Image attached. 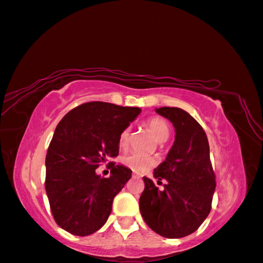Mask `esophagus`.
Segmentation results:
<instances>
[{"instance_id": "34e87169", "label": "esophagus", "mask_w": 263, "mask_h": 263, "mask_svg": "<svg viewBox=\"0 0 263 263\" xmlns=\"http://www.w3.org/2000/svg\"><path fill=\"white\" fill-rule=\"evenodd\" d=\"M132 177H133V179H142V175H140V174H138V173L133 172L132 173Z\"/></svg>"}]
</instances>
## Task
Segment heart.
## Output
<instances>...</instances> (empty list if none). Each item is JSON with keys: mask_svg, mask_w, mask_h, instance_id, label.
Instances as JSON below:
<instances>
[{"mask_svg": "<svg viewBox=\"0 0 263 263\" xmlns=\"http://www.w3.org/2000/svg\"><path fill=\"white\" fill-rule=\"evenodd\" d=\"M146 126L154 136V138L157 142L163 143L169 138L170 128L167 121L161 119V118H151L146 121ZM130 140V127L124 128L119 135V146L121 149H125L128 145ZM123 163L127 168L136 173H145L146 170L153 168L156 164V160L151 156H144L139 154H130L123 158Z\"/></svg>", "mask_w": 263, "mask_h": 263, "instance_id": "1", "label": "heart"}]
</instances>
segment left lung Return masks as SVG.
Here are the masks:
<instances>
[{
	"instance_id": "8db88e82",
	"label": "left lung",
	"mask_w": 263,
	"mask_h": 263,
	"mask_svg": "<svg viewBox=\"0 0 263 263\" xmlns=\"http://www.w3.org/2000/svg\"><path fill=\"white\" fill-rule=\"evenodd\" d=\"M156 113L167 118L175 128V140L165 160L154 170V181L144 176L145 188L139 210L151 230L167 238H181L197 230L211 211L216 176L210 161V146L200 124L176 107H161Z\"/></svg>"
}]
</instances>
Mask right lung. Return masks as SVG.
<instances>
[{
	"label": "right lung",
	"mask_w": 263,
	"mask_h": 263,
	"mask_svg": "<svg viewBox=\"0 0 263 263\" xmlns=\"http://www.w3.org/2000/svg\"><path fill=\"white\" fill-rule=\"evenodd\" d=\"M138 107L87 102L59 121L46 154L45 190L56 223L76 236L101 229L113 199L132 170L109 163L110 176L95 169L119 154V135L139 116Z\"/></svg>",
	"instance_id": "obj_1"
}]
</instances>
